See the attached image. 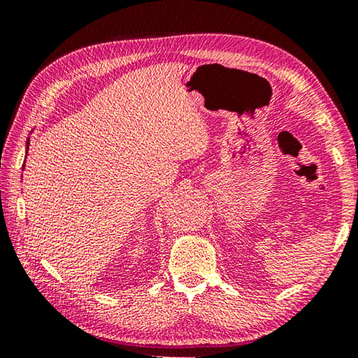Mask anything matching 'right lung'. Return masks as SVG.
Listing matches in <instances>:
<instances>
[{
  "label": "right lung",
  "mask_w": 358,
  "mask_h": 358,
  "mask_svg": "<svg viewBox=\"0 0 358 358\" xmlns=\"http://www.w3.org/2000/svg\"><path fill=\"white\" fill-rule=\"evenodd\" d=\"M28 147H29V138H28V141H26V150H28Z\"/></svg>",
  "instance_id": "obj_1"
}]
</instances>
